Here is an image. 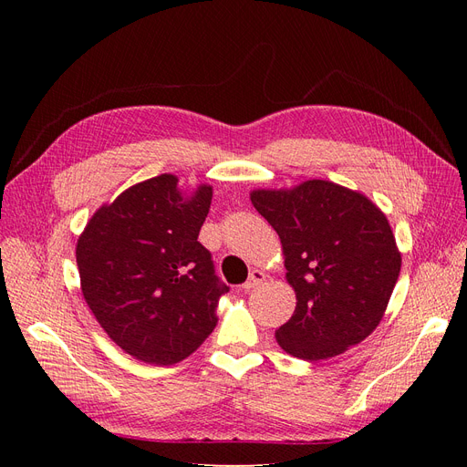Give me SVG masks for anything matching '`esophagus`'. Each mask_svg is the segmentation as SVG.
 Listing matches in <instances>:
<instances>
[{
  "label": "esophagus",
  "instance_id": "1",
  "mask_svg": "<svg viewBox=\"0 0 467 467\" xmlns=\"http://www.w3.org/2000/svg\"><path fill=\"white\" fill-rule=\"evenodd\" d=\"M265 280H266V275H265L263 271H259V268H253V271L249 273V278H247V282H245L244 286H245L247 290L259 288Z\"/></svg>",
  "mask_w": 467,
  "mask_h": 467
}]
</instances>
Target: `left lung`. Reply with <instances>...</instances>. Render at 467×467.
Returning <instances> with one entry per match:
<instances>
[{
	"instance_id": "1",
	"label": "left lung",
	"mask_w": 467,
	"mask_h": 467,
	"mask_svg": "<svg viewBox=\"0 0 467 467\" xmlns=\"http://www.w3.org/2000/svg\"><path fill=\"white\" fill-rule=\"evenodd\" d=\"M251 202L280 237L298 300L276 329L278 345L296 358L325 360L364 341L384 317L401 271L384 212L321 179L253 191Z\"/></svg>"
}]
</instances>
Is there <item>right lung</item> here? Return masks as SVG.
I'll return each instance as SVG.
<instances>
[{
	"mask_svg": "<svg viewBox=\"0 0 467 467\" xmlns=\"http://www.w3.org/2000/svg\"><path fill=\"white\" fill-rule=\"evenodd\" d=\"M175 175L126 189L99 208L78 239L81 292L99 325L130 357L169 366L214 331L228 286L199 242L212 187L189 199Z\"/></svg>",
	"mask_w": 467,
	"mask_h": 467,
	"instance_id": "obj_1",
	"label": "right lung"
}]
</instances>
